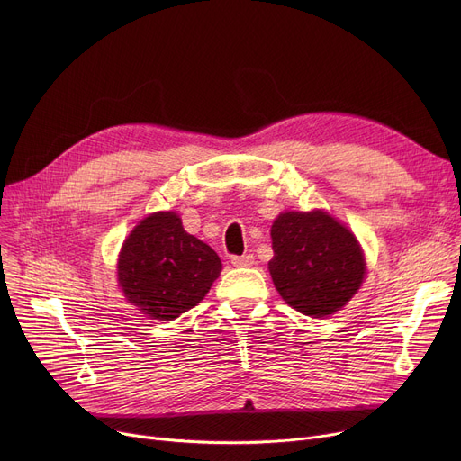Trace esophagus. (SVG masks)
<instances>
[{
  "label": "esophagus",
  "mask_w": 461,
  "mask_h": 461,
  "mask_svg": "<svg viewBox=\"0 0 461 461\" xmlns=\"http://www.w3.org/2000/svg\"><path fill=\"white\" fill-rule=\"evenodd\" d=\"M231 265L233 267H252L254 265V258L252 256H233L231 258Z\"/></svg>",
  "instance_id": "34e87169"
}]
</instances>
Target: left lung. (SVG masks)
I'll return each mask as SVG.
<instances>
[{
    "label": "left lung",
    "instance_id": "obj_1",
    "mask_svg": "<svg viewBox=\"0 0 461 461\" xmlns=\"http://www.w3.org/2000/svg\"><path fill=\"white\" fill-rule=\"evenodd\" d=\"M272 282L296 312L331 315L357 293L365 259L356 237L324 211L282 212L272 230Z\"/></svg>",
    "mask_w": 461,
    "mask_h": 461
}]
</instances>
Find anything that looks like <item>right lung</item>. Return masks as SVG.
<instances>
[{
    "mask_svg": "<svg viewBox=\"0 0 461 461\" xmlns=\"http://www.w3.org/2000/svg\"><path fill=\"white\" fill-rule=\"evenodd\" d=\"M221 270L217 252L167 211L149 214L130 233L118 258V284L146 317L172 321L194 308Z\"/></svg>",
    "mask_w": 461,
    "mask_h": 461,
    "instance_id": "right-lung-1",
    "label": "right lung"
}]
</instances>
